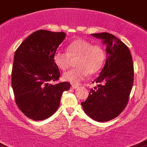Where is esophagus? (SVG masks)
<instances>
[{
  "instance_id": "34e87169",
  "label": "esophagus",
  "mask_w": 147,
  "mask_h": 147,
  "mask_svg": "<svg viewBox=\"0 0 147 147\" xmlns=\"http://www.w3.org/2000/svg\"><path fill=\"white\" fill-rule=\"evenodd\" d=\"M71 88H72V89H76V88H78V85H72Z\"/></svg>"
}]
</instances>
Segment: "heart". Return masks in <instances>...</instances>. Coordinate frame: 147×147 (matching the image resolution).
Wrapping results in <instances>:
<instances>
[{"instance_id":"heart-1","label":"heart","mask_w":147,"mask_h":147,"mask_svg":"<svg viewBox=\"0 0 147 147\" xmlns=\"http://www.w3.org/2000/svg\"><path fill=\"white\" fill-rule=\"evenodd\" d=\"M105 52L102 46L92 45L85 39H77L67 47V53L57 50L53 55V62L61 70L68 68L70 59L77 58L75 69L63 74V79L72 84L80 83L90 75L98 72L105 62Z\"/></svg>"}]
</instances>
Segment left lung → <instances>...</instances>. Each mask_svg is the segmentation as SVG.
I'll list each match as a JSON object with an SVG mask.
<instances>
[{
    "instance_id": "1",
    "label": "left lung",
    "mask_w": 147,
    "mask_h": 147,
    "mask_svg": "<svg viewBox=\"0 0 147 147\" xmlns=\"http://www.w3.org/2000/svg\"><path fill=\"white\" fill-rule=\"evenodd\" d=\"M106 45L107 59L98 85L90 89L88 98L81 102L85 113L98 122L117 117L126 106L134 82V65L128 47L113 34H92Z\"/></svg>"
}]
</instances>
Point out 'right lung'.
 <instances>
[{
	"instance_id": "right-lung-1",
	"label": "right lung",
	"mask_w": 147,
	"mask_h": 147,
	"mask_svg": "<svg viewBox=\"0 0 147 147\" xmlns=\"http://www.w3.org/2000/svg\"><path fill=\"white\" fill-rule=\"evenodd\" d=\"M65 32L39 30L32 33L15 52L11 83L15 100L24 115L34 121L50 117L60 104L62 92L70 84L59 80L53 55L65 39Z\"/></svg>"
}]
</instances>
